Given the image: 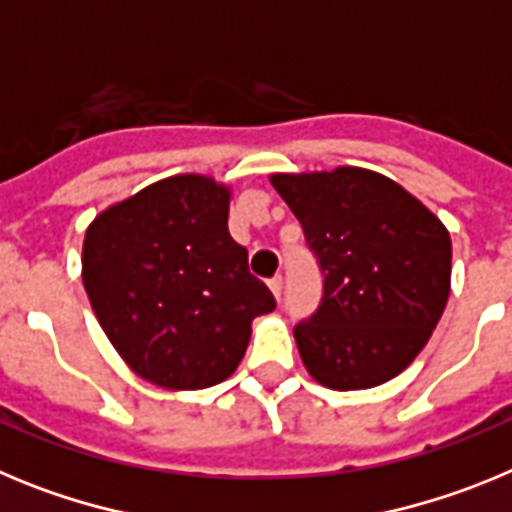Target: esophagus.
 Instances as JSON below:
<instances>
[{"label": "esophagus", "instance_id": "1", "mask_svg": "<svg viewBox=\"0 0 512 512\" xmlns=\"http://www.w3.org/2000/svg\"><path fill=\"white\" fill-rule=\"evenodd\" d=\"M282 287H284V279H282V274H277V277H271L269 279V289L271 292H274V297H282Z\"/></svg>", "mask_w": 512, "mask_h": 512}]
</instances>
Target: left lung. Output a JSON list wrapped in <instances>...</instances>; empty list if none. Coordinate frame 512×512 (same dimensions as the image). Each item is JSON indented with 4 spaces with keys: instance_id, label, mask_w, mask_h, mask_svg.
<instances>
[{
    "instance_id": "8db88e82",
    "label": "left lung",
    "mask_w": 512,
    "mask_h": 512,
    "mask_svg": "<svg viewBox=\"0 0 512 512\" xmlns=\"http://www.w3.org/2000/svg\"><path fill=\"white\" fill-rule=\"evenodd\" d=\"M323 274L295 325L302 364L330 390H369L413 364L449 300V230L387 176L356 166L274 174Z\"/></svg>"
}]
</instances>
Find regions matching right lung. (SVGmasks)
Instances as JSON below:
<instances>
[{"label":"right lung","instance_id":"right-lung-1","mask_svg":"<svg viewBox=\"0 0 512 512\" xmlns=\"http://www.w3.org/2000/svg\"><path fill=\"white\" fill-rule=\"evenodd\" d=\"M230 189L179 174L107 207L81 279L117 354L146 382L205 390L235 372L256 315L277 307L228 233Z\"/></svg>","mask_w":512,"mask_h":512}]
</instances>
